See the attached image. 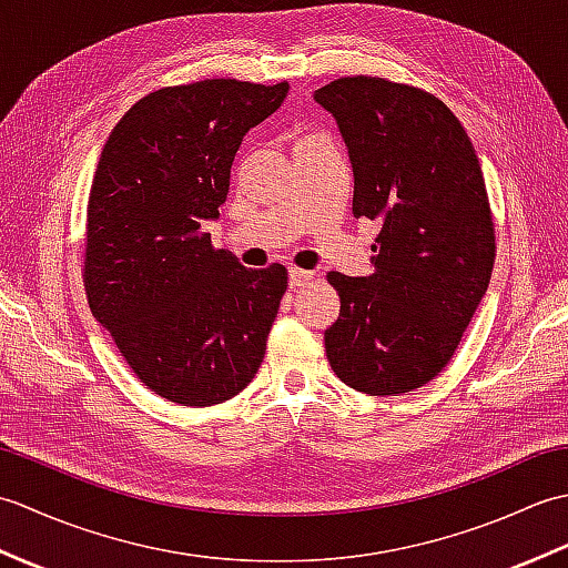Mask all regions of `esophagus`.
<instances>
[{
  "label": "esophagus",
  "instance_id": "obj_1",
  "mask_svg": "<svg viewBox=\"0 0 568 568\" xmlns=\"http://www.w3.org/2000/svg\"><path fill=\"white\" fill-rule=\"evenodd\" d=\"M315 281V273L303 271V268H291V285L293 287H305Z\"/></svg>",
  "mask_w": 568,
  "mask_h": 568
}]
</instances>
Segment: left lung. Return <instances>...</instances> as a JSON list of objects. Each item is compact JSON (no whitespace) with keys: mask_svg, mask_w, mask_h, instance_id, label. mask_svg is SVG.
Returning a JSON list of instances; mask_svg holds the SVG:
<instances>
[{"mask_svg":"<svg viewBox=\"0 0 568 568\" xmlns=\"http://www.w3.org/2000/svg\"><path fill=\"white\" fill-rule=\"evenodd\" d=\"M315 102L348 149L354 216L381 224L371 275H327L342 300L329 366L358 393H409L449 364L488 291L496 229L478 155L449 106L403 82L339 78Z\"/></svg>","mask_w":568,"mask_h":568,"instance_id":"8db88e82","label":"left lung"}]
</instances>
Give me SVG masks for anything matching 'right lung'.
I'll return each mask as SVG.
<instances>
[{
  "label": "right lung",
  "mask_w": 568,
  "mask_h": 568,
  "mask_svg": "<svg viewBox=\"0 0 568 568\" xmlns=\"http://www.w3.org/2000/svg\"><path fill=\"white\" fill-rule=\"evenodd\" d=\"M287 82L202 80L155 90L106 139L88 202L84 291L136 378L187 407L220 405L256 376L287 291L285 265L216 251L234 155Z\"/></svg>",
  "instance_id": "obj_1"
}]
</instances>
